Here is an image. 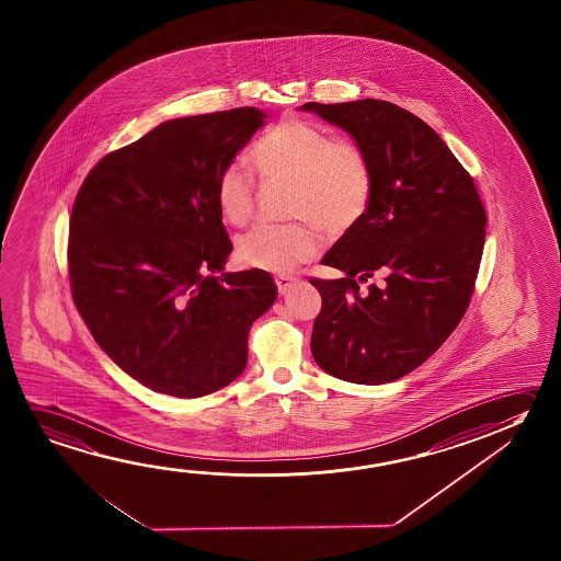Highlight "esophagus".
Segmentation results:
<instances>
[{"label": "esophagus", "mask_w": 561, "mask_h": 561, "mask_svg": "<svg viewBox=\"0 0 561 561\" xmlns=\"http://www.w3.org/2000/svg\"><path fill=\"white\" fill-rule=\"evenodd\" d=\"M276 285L279 295H287L289 291H294L295 285H297V279L289 276H279L276 277Z\"/></svg>", "instance_id": "1"}]
</instances>
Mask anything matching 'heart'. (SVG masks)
Listing matches in <instances>:
<instances>
[{"instance_id":"b5f03b06","label":"heart","mask_w":561,"mask_h":561,"mask_svg":"<svg viewBox=\"0 0 561 561\" xmlns=\"http://www.w3.org/2000/svg\"><path fill=\"white\" fill-rule=\"evenodd\" d=\"M252 160L267 180L294 182L291 215L311 219L339 234L364 217L374 192V174L362 148L307 121L284 119L267 130L252 150ZM222 219L242 227L254 211V182L247 165L230 162L215 185ZM321 250L312 222L257 225L239 240L247 266L289 274Z\"/></svg>"}]
</instances>
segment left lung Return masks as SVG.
<instances>
[{"instance_id": "1", "label": "left lung", "mask_w": 561, "mask_h": 561, "mask_svg": "<svg viewBox=\"0 0 561 561\" xmlns=\"http://www.w3.org/2000/svg\"><path fill=\"white\" fill-rule=\"evenodd\" d=\"M346 130L371 165L368 209L322 257L340 279H311L322 307L311 352L327 374L381 386L411 374L468 309L486 215L471 175L431 125L381 100L299 107ZM385 282L366 295L358 284Z\"/></svg>"}]
</instances>
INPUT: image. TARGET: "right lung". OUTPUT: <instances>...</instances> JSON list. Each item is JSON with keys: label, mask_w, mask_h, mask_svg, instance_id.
Masks as SVG:
<instances>
[{"label": "right lung", "mask_w": 561, "mask_h": 561, "mask_svg": "<svg viewBox=\"0 0 561 561\" xmlns=\"http://www.w3.org/2000/svg\"><path fill=\"white\" fill-rule=\"evenodd\" d=\"M256 107L160 123L102 158L70 217L76 307L138 383L193 399L247 368L250 327L274 305L264 270L222 272L232 252L215 185L260 127Z\"/></svg>", "instance_id": "obj_1"}]
</instances>
